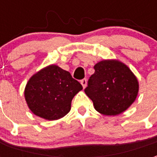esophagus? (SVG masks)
I'll return each instance as SVG.
<instances>
[{
  "label": "esophagus",
  "instance_id": "obj_1",
  "mask_svg": "<svg viewBox=\"0 0 157 157\" xmlns=\"http://www.w3.org/2000/svg\"><path fill=\"white\" fill-rule=\"evenodd\" d=\"M81 84H82V86H83V88H85L86 86V79L82 80V81H81Z\"/></svg>",
  "mask_w": 157,
  "mask_h": 157
}]
</instances>
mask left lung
Instances as JSON below:
<instances>
[{
    "label": "left lung",
    "instance_id": "left-lung-1",
    "mask_svg": "<svg viewBox=\"0 0 157 157\" xmlns=\"http://www.w3.org/2000/svg\"><path fill=\"white\" fill-rule=\"evenodd\" d=\"M85 93L95 109L107 116H115L132 105L139 92V82L124 63L103 59L94 65Z\"/></svg>",
    "mask_w": 157,
    "mask_h": 157
}]
</instances>
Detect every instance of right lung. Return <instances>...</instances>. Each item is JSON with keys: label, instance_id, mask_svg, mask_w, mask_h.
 <instances>
[{"label": "right lung", "instance_id": "add662e5", "mask_svg": "<svg viewBox=\"0 0 157 157\" xmlns=\"http://www.w3.org/2000/svg\"><path fill=\"white\" fill-rule=\"evenodd\" d=\"M82 90L70 72L56 65H49L33 75L24 90L31 112L46 120H57L71 110V101Z\"/></svg>", "mask_w": 157, "mask_h": 157}]
</instances>
